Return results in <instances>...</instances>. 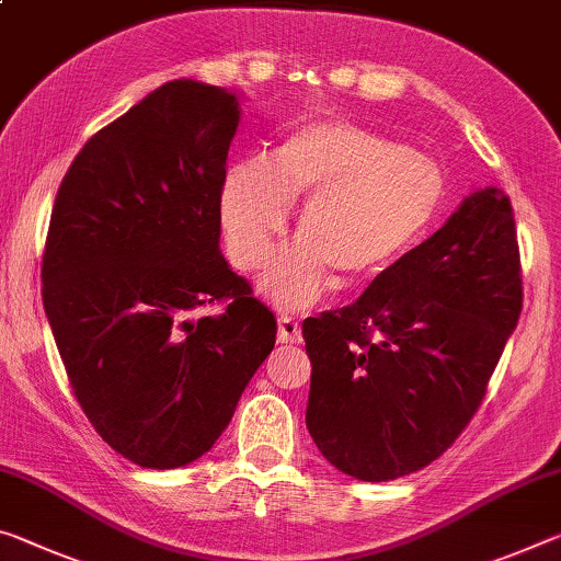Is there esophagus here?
I'll use <instances>...</instances> for the list:
<instances>
[{
  "label": "esophagus",
  "instance_id": "esophagus-1",
  "mask_svg": "<svg viewBox=\"0 0 561 561\" xmlns=\"http://www.w3.org/2000/svg\"><path fill=\"white\" fill-rule=\"evenodd\" d=\"M277 340L282 344H297L301 342V327L295 317L282 314L279 317V329H277Z\"/></svg>",
  "mask_w": 561,
  "mask_h": 561
}]
</instances>
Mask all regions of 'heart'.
<instances>
[{
	"label": "heart",
	"instance_id": "1",
	"mask_svg": "<svg viewBox=\"0 0 561 561\" xmlns=\"http://www.w3.org/2000/svg\"><path fill=\"white\" fill-rule=\"evenodd\" d=\"M295 199L297 244L266 266L262 291L299 309L340 287L379 277L420 247L447 209V176L430 157L350 122L291 135L270 164L244 159L221 186L227 249L239 270H256L284 232Z\"/></svg>",
	"mask_w": 561,
	"mask_h": 561
}]
</instances>
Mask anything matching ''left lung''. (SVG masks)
I'll use <instances>...</instances> for the list:
<instances>
[{
  "label": "left lung",
  "instance_id": "left-lung-1",
  "mask_svg": "<svg viewBox=\"0 0 561 561\" xmlns=\"http://www.w3.org/2000/svg\"><path fill=\"white\" fill-rule=\"evenodd\" d=\"M519 314L512 202L486 186L354 305L305 319L319 451L362 482L432 465L482 404Z\"/></svg>",
  "mask_w": 561,
  "mask_h": 561
}]
</instances>
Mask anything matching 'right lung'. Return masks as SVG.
Listing matches in <instances>:
<instances>
[{
    "label": "right lung",
    "instance_id": "obj_1",
    "mask_svg": "<svg viewBox=\"0 0 561 561\" xmlns=\"http://www.w3.org/2000/svg\"><path fill=\"white\" fill-rule=\"evenodd\" d=\"M239 96L174 79L87 141L59 184L42 299L77 402L124 459L174 469L232 422L277 319L219 252Z\"/></svg>",
    "mask_w": 561,
    "mask_h": 561
}]
</instances>
